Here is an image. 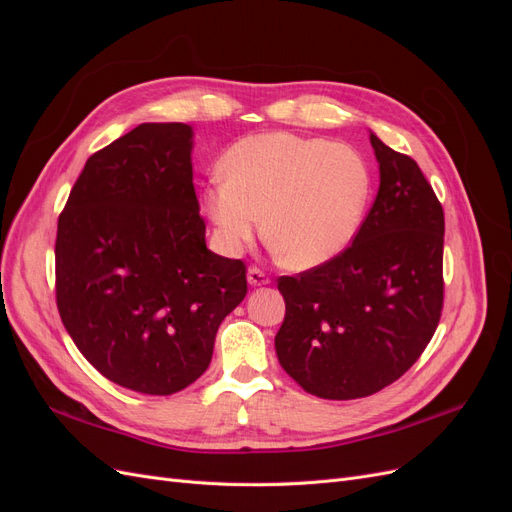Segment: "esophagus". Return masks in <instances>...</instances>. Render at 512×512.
<instances>
[{"label": "esophagus", "instance_id": "1", "mask_svg": "<svg viewBox=\"0 0 512 512\" xmlns=\"http://www.w3.org/2000/svg\"><path fill=\"white\" fill-rule=\"evenodd\" d=\"M247 282H250V286L256 288V286H267L271 280H269V275L265 271L252 267L250 271H247Z\"/></svg>", "mask_w": 512, "mask_h": 512}]
</instances>
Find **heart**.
<instances>
[{"instance_id":"b5f03b06","label":"heart","mask_w":512,"mask_h":512,"mask_svg":"<svg viewBox=\"0 0 512 512\" xmlns=\"http://www.w3.org/2000/svg\"><path fill=\"white\" fill-rule=\"evenodd\" d=\"M226 177L205 188V211L228 254L260 232L286 267L316 269L359 232L371 177L359 151L324 138L267 132L241 138L224 158Z\"/></svg>"}]
</instances>
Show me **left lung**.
Returning <instances> with one entry per match:
<instances>
[{
  "label": "left lung",
  "mask_w": 512,
  "mask_h": 512,
  "mask_svg": "<svg viewBox=\"0 0 512 512\" xmlns=\"http://www.w3.org/2000/svg\"><path fill=\"white\" fill-rule=\"evenodd\" d=\"M380 188L352 245L280 277L286 316L275 352L303 391L359 399L416 363L438 329L444 211L418 164L369 132Z\"/></svg>",
  "instance_id": "obj_1"
}]
</instances>
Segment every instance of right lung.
<instances>
[{"instance_id": "add662e5", "label": "right lung", "mask_w": 512, "mask_h": 512, "mask_svg": "<svg viewBox=\"0 0 512 512\" xmlns=\"http://www.w3.org/2000/svg\"><path fill=\"white\" fill-rule=\"evenodd\" d=\"M192 147L185 123H141L85 162L57 222L61 322L104 378L145 395L205 374L247 292L243 262L207 250Z\"/></svg>"}]
</instances>
